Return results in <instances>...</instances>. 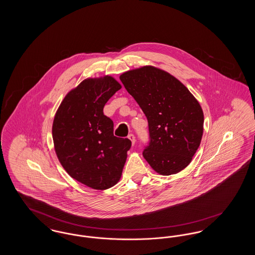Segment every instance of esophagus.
<instances>
[{"label":"esophagus","mask_w":255,"mask_h":255,"mask_svg":"<svg viewBox=\"0 0 255 255\" xmlns=\"http://www.w3.org/2000/svg\"><path fill=\"white\" fill-rule=\"evenodd\" d=\"M128 138L132 141V144H134V142H135V137H134V135H133V133H129L128 134Z\"/></svg>","instance_id":"esophagus-1"}]
</instances>
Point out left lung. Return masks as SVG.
I'll return each instance as SVG.
<instances>
[{"label":"left lung","mask_w":255,"mask_h":255,"mask_svg":"<svg viewBox=\"0 0 255 255\" xmlns=\"http://www.w3.org/2000/svg\"><path fill=\"white\" fill-rule=\"evenodd\" d=\"M120 78L148 121L149 142L142 153L147 162L164 176L184 169L204 131V113L197 99L173 75L152 66Z\"/></svg>","instance_id":"1"}]
</instances>
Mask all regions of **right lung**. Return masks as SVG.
I'll return each instance as SVG.
<instances>
[{"label":"right lung","mask_w":255,"mask_h":255,"mask_svg":"<svg viewBox=\"0 0 255 255\" xmlns=\"http://www.w3.org/2000/svg\"><path fill=\"white\" fill-rule=\"evenodd\" d=\"M122 85L112 76L88 78L63 99L54 117L52 138L57 158L74 180L104 190L120 181L131 140L114 135L103 113Z\"/></svg>","instance_id":"1"}]
</instances>
